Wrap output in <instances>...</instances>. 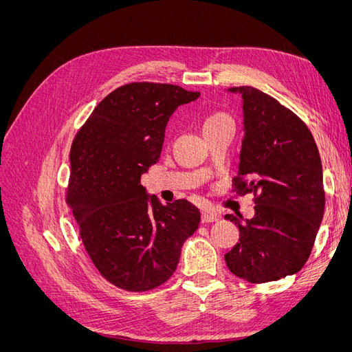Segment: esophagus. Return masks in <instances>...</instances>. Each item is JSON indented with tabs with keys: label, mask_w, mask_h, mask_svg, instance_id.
Returning <instances> with one entry per match:
<instances>
[{
	"label": "esophagus",
	"mask_w": 352,
	"mask_h": 352,
	"mask_svg": "<svg viewBox=\"0 0 352 352\" xmlns=\"http://www.w3.org/2000/svg\"><path fill=\"white\" fill-rule=\"evenodd\" d=\"M201 220H202V223H212V221L219 220V216L214 214V212H202Z\"/></svg>",
	"instance_id": "1"
}]
</instances>
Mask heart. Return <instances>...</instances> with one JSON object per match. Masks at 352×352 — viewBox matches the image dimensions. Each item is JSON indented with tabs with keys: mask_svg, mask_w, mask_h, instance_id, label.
<instances>
[{
	"mask_svg": "<svg viewBox=\"0 0 352 352\" xmlns=\"http://www.w3.org/2000/svg\"><path fill=\"white\" fill-rule=\"evenodd\" d=\"M228 123H233L232 117L226 113H221V111H216V113H210L204 117V120H202V131L204 133L210 132V131H214L217 127L223 126V124H228Z\"/></svg>",
	"mask_w": 352,
	"mask_h": 352,
	"instance_id": "b5f03b06",
	"label": "heart"
}]
</instances>
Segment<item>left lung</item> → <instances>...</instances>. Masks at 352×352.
<instances>
[{"label": "left lung", "instance_id": "obj_1", "mask_svg": "<svg viewBox=\"0 0 352 352\" xmlns=\"http://www.w3.org/2000/svg\"><path fill=\"white\" fill-rule=\"evenodd\" d=\"M242 95L243 140L233 190L254 192L255 214L239 228L226 255L229 270L251 283L295 274L310 257L324 214L323 167L307 124L278 100L252 87Z\"/></svg>", "mask_w": 352, "mask_h": 352}]
</instances>
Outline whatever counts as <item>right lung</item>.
<instances>
[{
  "label": "right lung",
  "instance_id": "add662e5",
  "mask_svg": "<svg viewBox=\"0 0 352 352\" xmlns=\"http://www.w3.org/2000/svg\"><path fill=\"white\" fill-rule=\"evenodd\" d=\"M199 92L133 82L105 97L74 136L67 204L88 255L110 283L144 292L170 279L201 221L186 199L163 206L141 177L162 154L170 116Z\"/></svg>",
  "mask_w": 352,
  "mask_h": 352
}]
</instances>
